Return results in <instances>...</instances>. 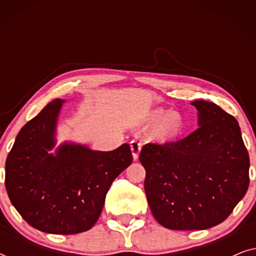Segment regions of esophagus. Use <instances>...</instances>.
Masks as SVG:
<instances>
[{
  "label": "esophagus",
  "instance_id": "34e87169",
  "mask_svg": "<svg viewBox=\"0 0 256 256\" xmlns=\"http://www.w3.org/2000/svg\"><path fill=\"white\" fill-rule=\"evenodd\" d=\"M130 146H132V157L136 160L138 158V154L142 149V143L138 141H132L130 142Z\"/></svg>",
  "mask_w": 256,
  "mask_h": 256
}]
</instances>
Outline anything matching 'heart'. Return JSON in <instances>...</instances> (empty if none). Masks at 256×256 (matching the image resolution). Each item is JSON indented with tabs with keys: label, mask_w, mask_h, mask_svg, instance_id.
Returning a JSON list of instances; mask_svg holds the SVG:
<instances>
[{
	"label": "heart",
	"mask_w": 256,
	"mask_h": 256,
	"mask_svg": "<svg viewBox=\"0 0 256 256\" xmlns=\"http://www.w3.org/2000/svg\"><path fill=\"white\" fill-rule=\"evenodd\" d=\"M146 127H154L152 138L158 141H168L180 134L183 120L180 113L170 112L166 108H155L150 110L144 118Z\"/></svg>",
	"instance_id": "obj_1"
}]
</instances>
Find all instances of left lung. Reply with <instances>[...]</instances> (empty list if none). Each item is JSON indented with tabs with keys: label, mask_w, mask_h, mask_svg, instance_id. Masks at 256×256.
Masks as SVG:
<instances>
[{
	"label": "left lung",
	"mask_w": 256,
	"mask_h": 256,
	"mask_svg": "<svg viewBox=\"0 0 256 256\" xmlns=\"http://www.w3.org/2000/svg\"><path fill=\"white\" fill-rule=\"evenodd\" d=\"M191 104L198 112L194 132L177 142L146 144L140 152L149 208L170 230L222 222L250 185V156L238 121L210 101Z\"/></svg>",
	"instance_id": "left-lung-1"
}]
</instances>
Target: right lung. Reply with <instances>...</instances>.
Wrapping results in <instances>:
<instances>
[{
    "mask_svg": "<svg viewBox=\"0 0 256 256\" xmlns=\"http://www.w3.org/2000/svg\"><path fill=\"white\" fill-rule=\"evenodd\" d=\"M66 100L56 99L20 129L6 160V188L38 230L76 234L94 226L112 183L132 162L127 143L112 152L64 141L57 128Z\"/></svg>",
    "mask_w": 256,
    "mask_h": 256,
    "instance_id": "add662e5",
    "label": "right lung"
}]
</instances>
